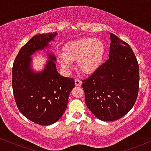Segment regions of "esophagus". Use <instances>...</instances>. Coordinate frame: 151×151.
Returning a JSON list of instances; mask_svg holds the SVG:
<instances>
[{
	"mask_svg": "<svg viewBox=\"0 0 151 151\" xmlns=\"http://www.w3.org/2000/svg\"><path fill=\"white\" fill-rule=\"evenodd\" d=\"M75 84H76V86H81V84H82V81H81V80H79V79H76Z\"/></svg>",
	"mask_w": 151,
	"mask_h": 151,
	"instance_id": "1",
	"label": "esophagus"
}]
</instances>
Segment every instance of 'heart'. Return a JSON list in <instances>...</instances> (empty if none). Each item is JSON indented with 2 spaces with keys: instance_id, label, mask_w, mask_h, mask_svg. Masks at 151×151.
I'll return each mask as SVG.
<instances>
[{
  "instance_id": "heart-1",
  "label": "heart",
  "mask_w": 151,
  "mask_h": 151,
  "mask_svg": "<svg viewBox=\"0 0 151 151\" xmlns=\"http://www.w3.org/2000/svg\"><path fill=\"white\" fill-rule=\"evenodd\" d=\"M104 53V45L101 40L85 37L68 43L63 54L58 55V60L67 70L72 68L73 61H77L81 72L91 74L101 66Z\"/></svg>"
}]
</instances>
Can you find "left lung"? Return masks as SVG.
Segmentation results:
<instances>
[{"label": "left lung", "mask_w": 151, "mask_h": 151, "mask_svg": "<svg viewBox=\"0 0 151 151\" xmlns=\"http://www.w3.org/2000/svg\"><path fill=\"white\" fill-rule=\"evenodd\" d=\"M108 59L83 81L86 104L103 121H117L134 106L139 88V66L128 43L110 33Z\"/></svg>", "instance_id": "obj_1"}]
</instances>
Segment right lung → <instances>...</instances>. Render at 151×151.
I'll return each mask as SVG.
<instances>
[{
  "instance_id": "add662e5",
  "label": "right lung",
  "mask_w": 151,
  "mask_h": 151,
  "mask_svg": "<svg viewBox=\"0 0 151 151\" xmlns=\"http://www.w3.org/2000/svg\"><path fill=\"white\" fill-rule=\"evenodd\" d=\"M57 32L33 36L18 52L12 69V87L18 110L25 118L41 126H49L61 118L67 108L73 78L63 77L56 69V58L48 52L43 70L35 72L32 58L38 50L50 47Z\"/></svg>"
}]
</instances>
